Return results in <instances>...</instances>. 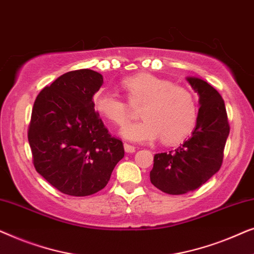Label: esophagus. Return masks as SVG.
Returning a JSON list of instances; mask_svg holds the SVG:
<instances>
[{
	"label": "esophagus",
	"instance_id": "34e87169",
	"mask_svg": "<svg viewBox=\"0 0 254 254\" xmlns=\"http://www.w3.org/2000/svg\"><path fill=\"white\" fill-rule=\"evenodd\" d=\"M124 148H125V151L128 152V154L135 152V147H133V145H130V144H128V143H124Z\"/></svg>",
	"mask_w": 254,
	"mask_h": 254
}]
</instances>
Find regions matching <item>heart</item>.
<instances>
[{
  "label": "heart",
  "instance_id": "b5f03b06",
  "mask_svg": "<svg viewBox=\"0 0 254 254\" xmlns=\"http://www.w3.org/2000/svg\"><path fill=\"white\" fill-rule=\"evenodd\" d=\"M130 105L142 106L143 120L123 128L121 135L133 142H150L161 137L163 143L182 142L193 130L197 119L195 97L190 89L173 85L169 79L142 72L121 81ZM96 112L117 126L130 117L128 104L117 93L100 89L92 97Z\"/></svg>",
  "mask_w": 254,
  "mask_h": 254
}]
</instances>
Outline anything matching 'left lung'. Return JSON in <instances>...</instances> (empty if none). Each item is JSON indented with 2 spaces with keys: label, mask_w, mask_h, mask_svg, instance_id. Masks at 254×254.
<instances>
[{
  "label": "left lung",
  "mask_w": 254,
  "mask_h": 254,
  "mask_svg": "<svg viewBox=\"0 0 254 254\" xmlns=\"http://www.w3.org/2000/svg\"><path fill=\"white\" fill-rule=\"evenodd\" d=\"M186 79L199 95L195 129L176 150L156 154L150 171L152 185L172 195L199 189L220 170L230 131L224 100L220 93L203 79Z\"/></svg>",
  "instance_id": "8db88e82"
}]
</instances>
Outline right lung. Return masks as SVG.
Returning <instances> with one entry per match:
<instances>
[{"mask_svg":"<svg viewBox=\"0 0 254 254\" xmlns=\"http://www.w3.org/2000/svg\"><path fill=\"white\" fill-rule=\"evenodd\" d=\"M103 76L91 69L61 75L34 102L27 138L37 172L60 192L86 196L107 185L124 144L92 106Z\"/></svg>","mask_w":254,"mask_h":254,"instance_id":"add662e5","label":"right lung"}]
</instances>
